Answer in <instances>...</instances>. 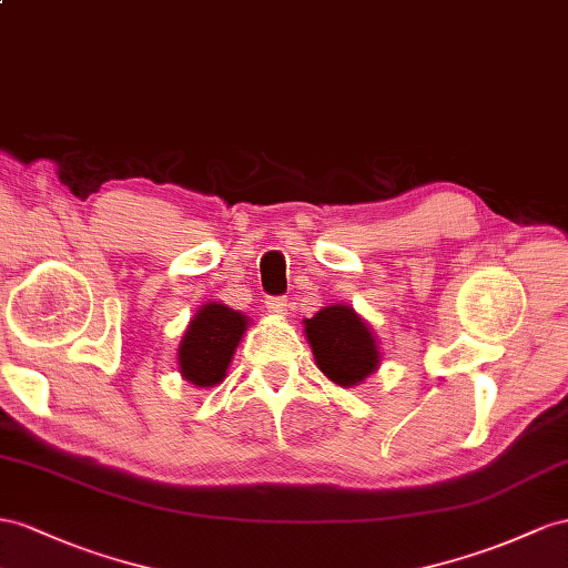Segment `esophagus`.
Segmentation results:
<instances>
[{"instance_id": "34e87169", "label": "esophagus", "mask_w": 568, "mask_h": 568, "mask_svg": "<svg viewBox=\"0 0 568 568\" xmlns=\"http://www.w3.org/2000/svg\"><path fill=\"white\" fill-rule=\"evenodd\" d=\"M266 307H268V312H273V314H287V310H290V300L287 297H268L266 300Z\"/></svg>"}]
</instances>
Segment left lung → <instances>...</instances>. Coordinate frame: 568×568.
<instances>
[{
  "instance_id": "left-lung-1",
  "label": "left lung",
  "mask_w": 568,
  "mask_h": 568,
  "mask_svg": "<svg viewBox=\"0 0 568 568\" xmlns=\"http://www.w3.org/2000/svg\"><path fill=\"white\" fill-rule=\"evenodd\" d=\"M314 359L331 382L355 386L379 365L372 331L351 307H324L304 322Z\"/></svg>"
}]
</instances>
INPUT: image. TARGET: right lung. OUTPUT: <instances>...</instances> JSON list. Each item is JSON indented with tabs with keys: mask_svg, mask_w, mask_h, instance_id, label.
Listing matches in <instances>:
<instances>
[{
	"mask_svg": "<svg viewBox=\"0 0 568 568\" xmlns=\"http://www.w3.org/2000/svg\"><path fill=\"white\" fill-rule=\"evenodd\" d=\"M246 331V316L225 307L206 304L189 324L180 345V372L194 386H215L225 379L232 353Z\"/></svg>",
	"mask_w": 568,
	"mask_h": 568,
	"instance_id": "obj_1",
	"label": "right lung"
}]
</instances>
